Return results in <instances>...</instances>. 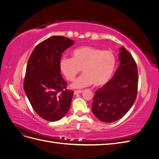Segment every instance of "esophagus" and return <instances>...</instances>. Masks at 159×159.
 Instances as JSON below:
<instances>
[{
	"label": "esophagus",
	"mask_w": 159,
	"mask_h": 159,
	"mask_svg": "<svg viewBox=\"0 0 159 159\" xmlns=\"http://www.w3.org/2000/svg\"><path fill=\"white\" fill-rule=\"evenodd\" d=\"M83 92V90H76L74 91V95H78Z\"/></svg>",
	"instance_id": "34e87169"
}]
</instances>
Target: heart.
Here are the masks:
<instances>
[{
    "instance_id": "obj_1",
    "label": "heart",
    "mask_w": 159,
    "mask_h": 159,
    "mask_svg": "<svg viewBox=\"0 0 159 159\" xmlns=\"http://www.w3.org/2000/svg\"><path fill=\"white\" fill-rule=\"evenodd\" d=\"M73 57H61L59 66L61 73L69 80H74L82 68L84 74L77 78L71 87L81 89L93 83L95 86L106 84L111 78L116 67L117 59L110 50L92 46H81L72 52Z\"/></svg>"
}]
</instances>
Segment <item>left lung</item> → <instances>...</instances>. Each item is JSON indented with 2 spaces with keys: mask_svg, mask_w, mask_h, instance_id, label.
I'll list each match as a JSON object with an SVG mask.
<instances>
[{
  "mask_svg": "<svg viewBox=\"0 0 159 159\" xmlns=\"http://www.w3.org/2000/svg\"><path fill=\"white\" fill-rule=\"evenodd\" d=\"M119 66L108 82L95 91L92 112L99 121L112 123L122 118L131 109L137 93L138 71L131 54L119 48Z\"/></svg>",
  "mask_w": 159,
  "mask_h": 159,
  "instance_id": "obj_1",
  "label": "left lung"
}]
</instances>
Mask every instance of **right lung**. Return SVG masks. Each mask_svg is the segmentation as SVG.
I'll list each match as a JSON object with an SVG mask.
<instances>
[{
	"mask_svg": "<svg viewBox=\"0 0 159 159\" xmlns=\"http://www.w3.org/2000/svg\"><path fill=\"white\" fill-rule=\"evenodd\" d=\"M74 44L67 37L51 36L36 46L28 60L24 89L35 112L47 121H58L70 109L74 91L66 89L59 62Z\"/></svg>",
	"mask_w": 159,
	"mask_h": 159,
	"instance_id": "1",
	"label": "right lung"
}]
</instances>
